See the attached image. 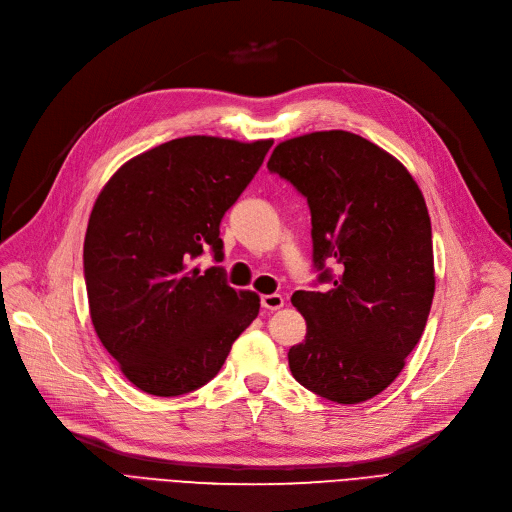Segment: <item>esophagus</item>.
<instances>
[{"label": "esophagus", "instance_id": "esophagus-1", "mask_svg": "<svg viewBox=\"0 0 512 512\" xmlns=\"http://www.w3.org/2000/svg\"><path fill=\"white\" fill-rule=\"evenodd\" d=\"M261 307L267 309V311H278V309L284 307V297H282V294H263Z\"/></svg>", "mask_w": 512, "mask_h": 512}]
</instances>
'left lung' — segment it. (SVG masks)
<instances>
[{"label":"left lung","instance_id":"8db88e82","mask_svg":"<svg viewBox=\"0 0 512 512\" xmlns=\"http://www.w3.org/2000/svg\"><path fill=\"white\" fill-rule=\"evenodd\" d=\"M267 170L311 209L313 265L324 290H297L307 336L288 351L301 386L338 405L386 390L419 342L434 299L432 222L396 157L346 130L280 143Z\"/></svg>","mask_w":512,"mask_h":512}]
</instances>
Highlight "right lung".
Masks as SVG:
<instances>
[{"label": "right lung", "instance_id": "add662e5", "mask_svg": "<svg viewBox=\"0 0 512 512\" xmlns=\"http://www.w3.org/2000/svg\"><path fill=\"white\" fill-rule=\"evenodd\" d=\"M272 143L174 139L126 161L99 193L83 253L91 321L139 390L205 386L257 317V294L236 292L220 265L201 272L197 257L222 261L224 213Z\"/></svg>", "mask_w": 512, "mask_h": 512}]
</instances>
